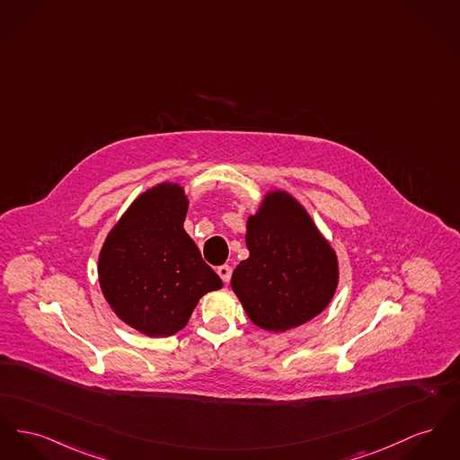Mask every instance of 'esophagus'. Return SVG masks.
<instances>
[{"instance_id": "34e87169", "label": "esophagus", "mask_w": 460, "mask_h": 460, "mask_svg": "<svg viewBox=\"0 0 460 460\" xmlns=\"http://www.w3.org/2000/svg\"><path fill=\"white\" fill-rule=\"evenodd\" d=\"M217 274L220 276V279H222L224 283H229V279H231V274H233V270H231V266L224 264V266H220V268L217 270Z\"/></svg>"}]
</instances>
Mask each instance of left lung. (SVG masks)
<instances>
[{"mask_svg":"<svg viewBox=\"0 0 460 460\" xmlns=\"http://www.w3.org/2000/svg\"><path fill=\"white\" fill-rule=\"evenodd\" d=\"M248 259L231 288L252 323L287 332L322 314L339 285V259L305 207L283 190H268L246 218Z\"/></svg>","mask_w":460,"mask_h":460,"instance_id":"left-lung-1","label":"left lung"}]
</instances>
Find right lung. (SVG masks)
Returning <instances> with one entry per match:
<instances>
[{
    "instance_id": "add662e5",
    "label": "right lung",
    "mask_w": 460,
    "mask_h": 460,
    "mask_svg": "<svg viewBox=\"0 0 460 460\" xmlns=\"http://www.w3.org/2000/svg\"><path fill=\"white\" fill-rule=\"evenodd\" d=\"M190 199L164 181L138 194L99 253V285L112 313L147 337L182 330L208 292L222 288L184 229Z\"/></svg>"
}]
</instances>
